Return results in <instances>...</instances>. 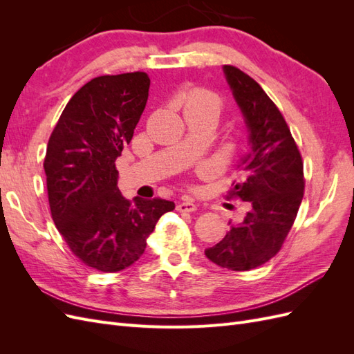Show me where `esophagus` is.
<instances>
[{
  "mask_svg": "<svg viewBox=\"0 0 354 354\" xmlns=\"http://www.w3.org/2000/svg\"><path fill=\"white\" fill-rule=\"evenodd\" d=\"M196 209H198V205L192 199H185L177 205V211L180 212H194Z\"/></svg>",
  "mask_w": 354,
  "mask_h": 354,
  "instance_id": "1",
  "label": "esophagus"
}]
</instances>
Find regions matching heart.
Wrapping results in <instances>:
<instances>
[{"instance_id":"b5f03b06","label":"heart","mask_w":354,"mask_h":354,"mask_svg":"<svg viewBox=\"0 0 354 354\" xmlns=\"http://www.w3.org/2000/svg\"><path fill=\"white\" fill-rule=\"evenodd\" d=\"M224 112V100L217 93L208 88L190 90L185 99V113L198 121H211L217 124Z\"/></svg>"}]
</instances>
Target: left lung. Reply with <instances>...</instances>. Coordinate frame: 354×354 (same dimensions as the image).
I'll return each instance as SVG.
<instances>
[{
    "label": "left lung",
    "mask_w": 354,
    "mask_h": 354,
    "mask_svg": "<svg viewBox=\"0 0 354 354\" xmlns=\"http://www.w3.org/2000/svg\"><path fill=\"white\" fill-rule=\"evenodd\" d=\"M227 82L250 128L251 151L239 165L226 199L250 202L241 224L205 250L223 269L246 272L281 251L304 196L303 158L279 108L259 82L236 66L224 65Z\"/></svg>",
    "instance_id": "8db88e82"
}]
</instances>
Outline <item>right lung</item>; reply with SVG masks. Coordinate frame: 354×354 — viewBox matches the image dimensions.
Instances as JSON below:
<instances>
[{
	"mask_svg": "<svg viewBox=\"0 0 354 354\" xmlns=\"http://www.w3.org/2000/svg\"><path fill=\"white\" fill-rule=\"evenodd\" d=\"M146 72L103 75L72 95L53 130L44 171L59 233L72 254L103 273L140 259L165 199H125L116 186V158L130 145L149 95Z\"/></svg>",
	"mask_w": 354,
	"mask_h": 354,
	"instance_id": "obj_1",
	"label": "right lung"
}]
</instances>
